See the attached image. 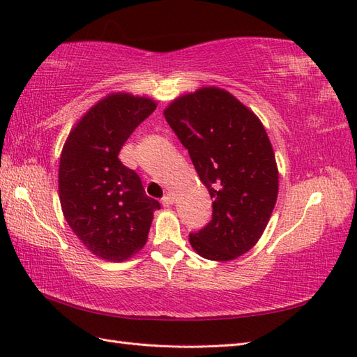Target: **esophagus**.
<instances>
[{"instance_id":"34e87169","label":"esophagus","mask_w":357,"mask_h":357,"mask_svg":"<svg viewBox=\"0 0 357 357\" xmlns=\"http://www.w3.org/2000/svg\"><path fill=\"white\" fill-rule=\"evenodd\" d=\"M161 202H162L164 207H170V206H173V202H174V196L172 193H167L164 198L161 199Z\"/></svg>"}]
</instances>
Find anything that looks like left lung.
I'll use <instances>...</instances> for the list:
<instances>
[{
	"instance_id": "8db88e82",
	"label": "left lung",
	"mask_w": 357,
	"mask_h": 357,
	"mask_svg": "<svg viewBox=\"0 0 357 357\" xmlns=\"http://www.w3.org/2000/svg\"><path fill=\"white\" fill-rule=\"evenodd\" d=\"M164 116L213 198V218L188 241L206 259H236L261 239L278 199L275 151L261 119L215 86L178 96Z\"/></svg>"
}]
</instances>
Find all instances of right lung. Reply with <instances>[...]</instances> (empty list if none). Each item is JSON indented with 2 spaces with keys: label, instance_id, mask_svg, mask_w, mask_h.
<instances>
[{
  "label": "right lung",
  "instance_id": "obj_1",
  "mask_svg": "<svg viewBox=\"0 0 357 357\" xmlns=\"http://www.w3.org/2000/svg\"><path fill=\"white\" fill-rule=\"evenodd\" d=\"M155 109L151 98L110 93L81 116L64 142L58 170L63 215L84 247L104 261L123 262L138 253L161 207L118 159Z\"/></svg>",
  "mask_w": 357,
  "mask_h": 357
}]
</instances>
